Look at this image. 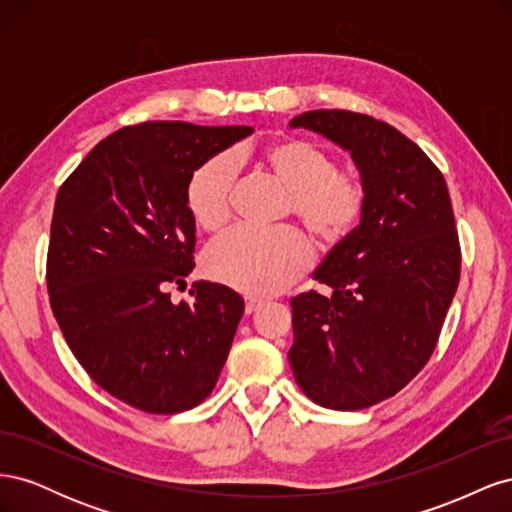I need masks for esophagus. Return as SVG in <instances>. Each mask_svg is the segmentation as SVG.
<instances>
[{"mask_svg":"<svg viewBox=\"0 0 512 512\" xmlns=\"http://www.w3.org/2000/svg\"><path fill=\"white\" fill-rule=\"evenodd\" d=\"M262 299H247L245 301V314H254V312H258V309L262 307Z\"/></svg>","mask_w":512,"mask_h":512,"instance_id":"obj_1","label":"esophagus"}]
</instances>
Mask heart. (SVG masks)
I'll return each mask as SVG.
<instances>
[{
  "label": "heart",
  "instance_id": "b5f03b06",
  "mask_svg": "<svg viewBox=\"0 0 512 512\" xmlns=\"http://www.w3.org/2000/svg\"><path fill=\"white\" fill-rule=\"evenodd\" d=\"M262 160L290 190L292 213L322 241H337L361 220L365 183L354 170H339L327 151L305 141H280L262 151ZM237 164L218 153L200 164L185 188L194 222L218 230L230 218V192ZM312 245L294 228L239 226L215 241L205 254L211 277L245 294H275L307 271Z\"/></svg>",
  "mask_w": 512,
  "mask_h": 512
}]
</instances>
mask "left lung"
<instances>
[{
    "label": "left lung",
    "instance_id": "8db88e82",
    "mask_svg": "<svg viewBox=\"0 0 512 512\" xmlns=\"http://www.w3.org/2000/svg\"><path fill=\"white\" fill-rule=\"evenodd\" d=\"M290 128L348 151L367 200L314 273L329 297L309 290L290 301L288 361L314 404L369 408L404 389L438 344L461 271L451 196L425 151L389 123L322 108Z\"/></svg>",
    "mask_w": 512,
    "mask_h": 512
}]
</instances>
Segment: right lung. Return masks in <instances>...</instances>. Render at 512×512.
I'll return each instance as SVG.
<instances>
[{
	"label": "right lung",
	"mask_w": 512,
	"mask_h": 512,
	"mask_svg": "<svg viewBox=\"0 0 512 512\" xmlns=\"http://www.w3.org/2000/svg\"><path fill=\"white\" fill-rule=\"evenodd\" d=\"M252 132L138 123L100 141L57 192L46 260L53 314L87 374L143 412L198 406L226 363L243 299L196 282L192 303H173L166 286L194 269L192 173Z\"/></svg>",
	"instance_id": "1"
}]
</instances>
